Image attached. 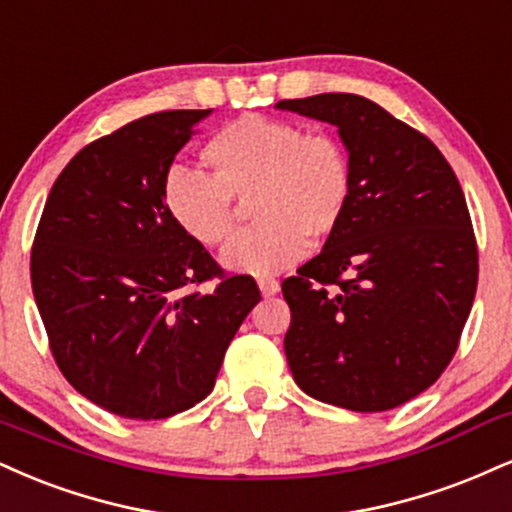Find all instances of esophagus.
Returning <instances> with one entry per match:
<instances>
[{"label": "esophagus", "mask_w": 512, "mask_h": 512, "mask_svg": "<svg viewBox=\"0 0 512 512\" xmlns=\"http://www.w3.org/2000/svg\"><path fill=\"white\" fill-rule=\"evenodd\" d=\"M257 286H260V291H262V295H276L281 291V286H279V281L276 279H260L257 281Z\"/></svg>", "instance_id": "34e87169"}]
</instances>
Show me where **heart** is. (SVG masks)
Listing matches in <instances>:
<instances>
[{
	"label": "heart",
	"instance_id": "b5f03b06",
	"mask_svg": "<svg viewBox=\"0 0 512 512\" xmlns=\"http://www.w3.org/2000/svg\"><path fill=\"white\" fill-rule=\"evenodd\" d=\"M209 176L174 169L162 197L171 221L205 248L236 231V202L250 200L252 229L221 262L240 274H276L310 252V238L334 236L353 200L348 147L329 131L248 114L221 126L200 150Z\"/></svg>",
	"mask_w": 512,
	"mask_h": 512
}]
</instances>
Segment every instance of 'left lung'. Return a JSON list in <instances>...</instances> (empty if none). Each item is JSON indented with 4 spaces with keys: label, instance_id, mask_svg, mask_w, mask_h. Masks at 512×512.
<instances>
[{
    "label": "left lung",
    "instance_id": "8db88e82",
    "mask_svg": "<svg viewBox=\"0 0 512 512\" xmlns=\"http://www.w3.org/2000/svg\"><path fill=\"white\" fill-rule=\"evenodd\" d=\"M334 123L353 200L324 250L281 283L295 384L322 403L384 412L427 391L458 350L477 291V240L451 164L427 135L348 92L281 100Z\"/></svg>",
    "mask_w": 512,
    "mask_h": 512
}]
</instances>
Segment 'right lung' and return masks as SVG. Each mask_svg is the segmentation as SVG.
I'll return each instance as SVG.
<instances>
[{"label":"right lung","instance_id":"obj_1","mask_svg":"<svg viewBox=\"0 0 512 512\" xmlns=\"http://www.w3.org/2000/svg\"><path fill=\"white\" fill-rule=\"evenodd\" d=\"M209 112H157L85 145L33 240L30 281L61 374L128 420H164L209 396L262 300L252 276L226 274L164 207L169 166ZM205 280L214 292L192 291Z\"/></svg>","mask_w":512,"mask_h":512}]
</instances>
